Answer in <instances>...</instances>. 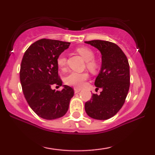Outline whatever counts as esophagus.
<instances>
[{
  "label": "esophagus",
  "instance_id": "obj_1",
  "mask_svg": "<svg viewBox=\"0 0 155 155\" xmlns=\"http://www.w3.org/2000/svg\"><path fill=\"white\" fill-rule=\"evenodd\" d=\"M74 91H75V93H78L81 91V90L79 88H74Z\"/></svg>",
  "mask_w": 155,
  "mask_h": 155
}]
</instances>
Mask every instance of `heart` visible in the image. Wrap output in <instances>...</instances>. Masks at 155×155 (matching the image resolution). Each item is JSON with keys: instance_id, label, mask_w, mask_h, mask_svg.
I'll return each mask as SVG.
<instances>
[{"instance_id": "heart-1", "label": "heart", "mask_w": 155, "mask_h": 155, "mask_svg": "<svg viewBox=\"0 0 155 155\" xmlns=\"http://www.w3.org/2000/svg\"><path fill=\"white\" fill-rule=\"evenodd\" d=\"M77 51L79 53L84 60L86 61L87 67L90 71H95L98 68V63L94 59V52L90 48L82 46L77 48ZM57 65L59 68L62 71H65L66 67V57L64 54H61L57 58ZM88 78V74L85 72L71 71L65 77V81L68 85L81 87L84 84V82Z\"/></svg>"}]
</instances>
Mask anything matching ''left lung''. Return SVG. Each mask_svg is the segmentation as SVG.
Returning a JSON list of instances; mask_svg holds the SVG:
<instances>
[{"label": "left lung", "instance_id": "obj_1", "mask_svg": "<svg viewBox=\"0 0 155 155\" xmlns=\"http://www.w3.org/2000/svg\"><path fill=\"white\" fill-rule=\"evenodd\" d=\"M97 48L101 54L100 71L94 85L101 88L100 94H93L84 104L90 117L107 120L121 109L130 87V67L127 57L116 44L102 40L84 41Z\"/></svg>", "mask_w": 155, "mask_h": 155}]
</instances>
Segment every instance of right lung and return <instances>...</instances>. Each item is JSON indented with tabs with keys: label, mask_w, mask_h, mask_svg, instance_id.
Here are the masks:
<instances>
[{
	"label": "right lung",
	"mask_w": 155,
	"mask_h": 155,
	"mask_svg": "<svg viewBox=\"0 0 155 155\" xmlns=\"http://www.w3.org/2000/svg\"><path fill=\"white\" fill-rule=\"evenodd\" d=\"M71 43L42 39L27 48L20 66V78L25 98L39 117L54 120L62 117L74 95L71 87L61 91L52 90L53 84L62 85L58 76L57 58Z\"/></svg>",
	"instance_id": "add662e5"
}]
</instances>
